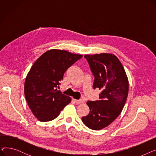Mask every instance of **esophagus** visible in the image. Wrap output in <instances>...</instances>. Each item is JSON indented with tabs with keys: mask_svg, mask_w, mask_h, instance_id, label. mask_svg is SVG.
<instances>
[{
	"mask_svg": "<svg viewBox=\"0 0 156 156\" xmlns=\"http://www.w3.org/2000/svg\"><path fill=\"white\" fill-rule=\"evenodd\" d=\"M73 101H75L76 103H77V104H82V103H83L85 101H84V100H83V99H80V100H76V99H73Z\"/></svg>",
	"mask_w": 156,
	"mask_h": 156,
	"instance_id": "1",
	"label": "esophagus"
}]
</instances>
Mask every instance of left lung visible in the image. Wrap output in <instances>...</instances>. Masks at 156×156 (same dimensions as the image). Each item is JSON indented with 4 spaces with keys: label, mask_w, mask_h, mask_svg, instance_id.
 <instances>
[{
    "label": "left lung",
    "mask_w": 156,
    "mask_h": 156,
    "mask_svg": "<svg viewBox=\"0 0 156 156\" xmlns=\"http://www.w3.org/2000/svg\"><path fill=\"white\" fill-rule=\"evenodd\" d=\"M84 57L95 77L93 88L101 92L99 101L87 102L90 112L81 120L88 128L99 130L109 125L123 109L128 94V80L115 55L102 53Z\"/></svg>",
    "instance_id": "1"
}]
</instances>
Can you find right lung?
I'll return each mask as SVG.
<instances>
[{
	"label": "right lung",
	"mask_w": 156,
	"mask_h": 156,
	"mask_svg": "<svg viewBox=\"0 0 156 156\" xmlns=\"http://www.w3.org/2000/svg\"><path fill=\"white\" fill-rule=\"evenodd\" d=\"M83 57L65 50L47 51L33 64L24 82V95L34 115L46 122L59 116L71 99L57 90L63 75Z\"/></svg>",
	"instance_id": "right-lung-1"
}]
</instances>
